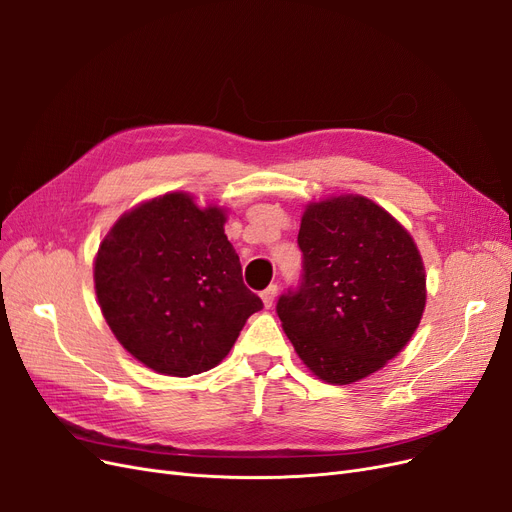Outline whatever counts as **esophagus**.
<instances>
[{
  "label": "esophagus",
  "mask_w": 512,
  "mask_h": 512,
  "mask_svg": "<svg viewBox=\"0 0 512 512\" xmlns=\"http://www.w3.org/2000/svg\"><path fill=\"white\" fill-rule=\"evenodd\" d=\"M275 296H277V286H275V284H271L267 290H262V292H260V298H262L264 307H271V305L275 303Z\"/></svg>",
  "instance_id": "1"
}]
</instances>
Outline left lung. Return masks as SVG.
<instances>
[{"instance_id":"1","label":"left lung","mask_w":512,"mask_h":512,"mask_svg":"<svg viewBox=\"0 0 512 512\" xmlns=\"http://www.w3.org/2000/svg\"><path fill=\"white\" fill-rule=\"evenodd\" d=\"M298 286L277 315L296 354L326 383L383 368L409 343L426 307V271L411 235L366 197L307 205Z\"/></svg>"}]
</instances>
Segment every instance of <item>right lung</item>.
Returning <instances> with one entry per match:
<instances>
[{"mask_svg": "<svg viewBox=\"0 0 512 512\" xmlns=\"http://www.w3.org/2000/svg\"><path fill=\"white\" fill-rule=\"evenodd\" d=\"M220 207L169 192L122 216L95 258L105 322L156 373L190 377L226 358L245 320L262 309L241 277Z\"/></svg>", "mask_w": 512, "mask_h": 512, "instance_id": "add662e5", "label": "right lung"}]
</instances>
